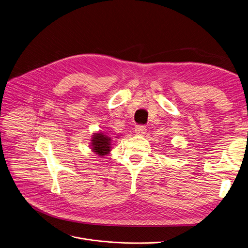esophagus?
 <instances>
[{
	"label": "esophagus",
	"mask_w": 248,
	"mask_h": 248,
	"mask_svg": "<svg viewBox=\"0 0 248 248\" xmlns=\"http://www.w3.org/2000/svg\"><path fill=\"white\" fill-rule=\"evenodd\" d=\"M135 132L137 133V134H146V132H147V128H146V126H144V125H137L136 127H135Z\"/></svg>",
	"instance_id": "34e87169"
}]
</instances>
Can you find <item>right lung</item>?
Returning <instances> with one entry per match:
<instances>
[{
  "label": "right lung",
  "instance_id": "add662e5",
  "mask_svg": "<svg viewBox=\"0 0 248 248\" xmlns=\"http://www.w3.org/2000/svg\"><path fill=\"white\" fill-rule=\"evenodd\" d=\"M111 138L107 135H103L102 133H96L93 135L92 140V150L97 154L99 156H103L110 152V144Z\"/></svg>",
  "mask_w": 248,
  "mask_h": 248
}]
</instances>
